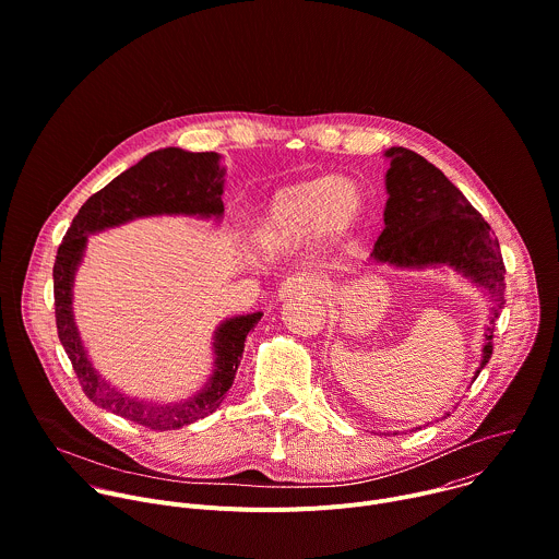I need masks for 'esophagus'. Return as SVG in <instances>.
Masks as SVG:
<instances>
[{
  "label": "esophagus",
  "mask_w": 559,
  "mask_h": 559,
  "mask_svg": "<svg viewBox=\"0 0 559 559\" xmlns=\"http://www.w3.org/2000/svg\"><path fill=\"white\" fill-rule=\"evenodd\" d=\"M322 289V283L316 276L309 274H292L281 285V298H287L292 294H316Z\"/></svg>",
  "instance_id": "1"
}]
</instances>
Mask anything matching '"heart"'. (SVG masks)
<instances>
[{
  "mask_svg": "<svg viewBox=\"0 0 559 559\" xmlns=\"http://www.w3.org/2000/svg\"><path fill=\"white\" fill-rule=\"evenodd\" d=\"M364 193L350 179L313 177L281 189L261 217L254 241L263 250H283L307 235L344 237L359 219Z\"/></svg>",
  "mask_w": 559,
  "mask_h": 559,
  "instance_id": "obj_1",
  "label": "heart"
}]
</instances>
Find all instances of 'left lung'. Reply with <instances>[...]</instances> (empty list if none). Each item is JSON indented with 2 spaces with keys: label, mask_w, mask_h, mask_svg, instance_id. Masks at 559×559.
I'll list each match as a JSON object with an SVG mask.
<instances>
[{
  "label": "left lung",
  "mask_w": 559,
  "mask_h": 559,
  "mask_svg": "<svg viewBox=\"0 0 559 559\" xmlns=\"http://www.w3.org/2000/svg\"><path fill=\"white\" fill-rule=\"evenodd\" d=\"M386 157H391L386 173V228L370 257L397 267L452 265L487 287L496 300L491 313L498 318V309L504 305V263L491 226L456 186L419 153L391 146ZM485 340L476 376L493 350L491 329H487Z\"/></svg>",
  "instance_id": "left-lung-1"
}]
</instances>
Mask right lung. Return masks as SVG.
Masks as SVG:
<instances>
[{
    "mask_svg": "<svg viewBox=\"0 0 559 559\" xmlns=\"http://www.w3.org/2000/svg\"><path fill=\"white\" fill-rule=\"evenodd\" d=\"M215 151L189 153L175 146L153 151L135 166L111 179L94 193L72 219L55 261V316L59 340L72 361L79 384L87 400L148 430H175L209 417L219 408L230 391L243 353V342L263 313H250L226 320L215 333V373L206 389L191 402L177 406H153L129 400L109 389L96 376L81 344L72 318V281L83 257L87 235L105 230L146 215H200L222 217L224 213V168Z\"/></svg>",
    "mask_w": 559,
    "mask_h": 559,
    "instance_id": "add662e5",
    "label": "right lung"
}]
</instances>
